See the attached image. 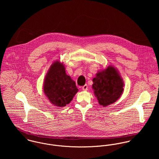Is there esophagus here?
I'll use <instances>...</instances> for the list:
<instances>
[{"instance_id": "1", "label": "esophagus", "mask_w": 159, "mask_h": 159, "mask_svg": "<svg viewBox=\"0 0 159 159\" xmlns=\"http://www.w3.org/2000/svg\"><path fill=\"white\" fill-rule=\"evenodd\" d=\"M88 86L87 84H85V85H84V86L82 87L83 91H87V90H88Z\"/></svg>"}]
</instances>
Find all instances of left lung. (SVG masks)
I'll list each match as a JSON object with an SVG mask.
<instances>
[{
	"instance_id": "left-lung-1",
	"label": "left lung",
	"mask_w": 159,
	"mask_h": 159,
	"mask_svg": "<svg viewBox=\"0 0 159 159\" xmlns=\"http://www.w3.org/2000/svg\"><path fill=\"white\" fill-rule=\"evenodd\" d=\"M92 81L94 95L98 103L103 107L113 104L124 92V81L114 66H109L105 70L98 71Z\"/></svg>"
}]
</instances>
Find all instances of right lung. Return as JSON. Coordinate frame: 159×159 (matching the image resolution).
<instances>
[{"label": "right lung", "instance_id": "obj_1", "mask_svg": "<svg viewBox=\"0 0 159 159\" xmlns=\"http://www.w3.org/2000/svg\"><path fill=\"white\" fill-rule=\"evenodd\" d=\"M78 89L75 82L66 73L64 64L54 62L46 75L43 92L49 102L57 107H64L72 100Z\"/></svg>", "mask_w": 159, "mask_h": 159}]
</instances>
